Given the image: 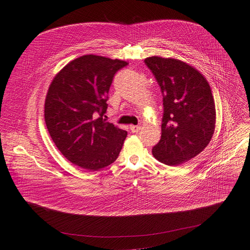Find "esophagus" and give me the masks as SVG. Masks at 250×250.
Here are the masks:
<instances>
[{"label": "esophagus", "instance_id": "obj_1", "mask_svg": "<svg viewBox=\"0 0 250 250\" xmlns=\"http://www.w3.org/2000/svg\"><path fill=\"white\" fill-rule=\"evenodd\" d=\"M129 129L132 130V133H138V132H140L141 126L140 125H130Z\"/></svg>", "mask_w": 250, "mask_h": 250}]
</instances>
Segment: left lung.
I'll list each match as a JSON object with an SVG mask.
<instances>
[{
    "mask_svg": "<svg viewBox=\"0 0 250 250\" xmlns=\"http://www.w3.org/2000/svg\"><path fill=\"white\" fill-rule=\"evenodd\" d=\"M163 94L161 140L155 158L177 166L199 155L211 142L216 127L215 101L207 79L192 65L159 56L145 60Z\"/></svg>",
    "mask_w": 250,
    "mask_h": 250,
    "instance_id": "obj_1",
    "label": "left lung"
}]
</instances>
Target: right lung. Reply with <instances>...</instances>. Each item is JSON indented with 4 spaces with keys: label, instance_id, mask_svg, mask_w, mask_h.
<instances>
[{
    "label": "right lung",
    "instance_id": "add662e5",
    "mask_svg": "<svg viewBox=\"0 0 250 250\" xmlns=\"http://www.w3.org/2000/svg\"><path fill=\"white\" fill-rule=\"evenodd\" d=\"M126 62L96 55L73 60L55 76L44 103L51 140L75 165L96 171L113 163L127 136L103 118L114 74Z\"/></svg>",
    "mask_w": 250,
    "mask_h": 250
}]
</instances>
